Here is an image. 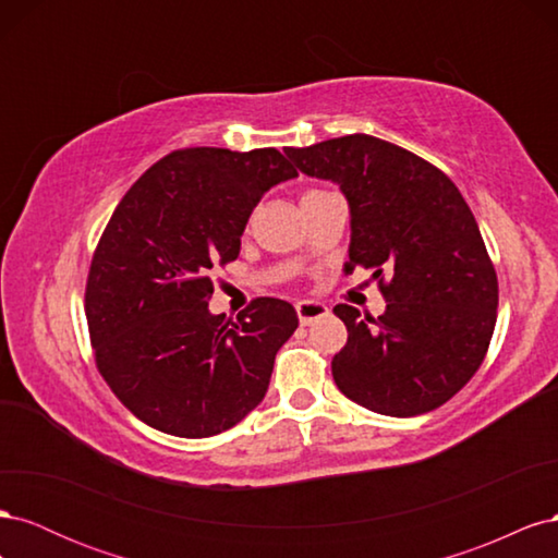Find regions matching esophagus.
<instances>
[{
    "instance_id": "obj_1",
    "label": "esophagus",
    "mask_w": 558,
    "mask_h": 558,
    "mask_svg": "<svg viewBox=\"0 0 558 558\" xmlns=\"http://www.w3.org/2000/svg\"><path fill=\"white\" fill-rule=\"evenodd\" d=\"M295 312H298L300 324L302 326H310V324H314L316 318H324L328 314V307L324 305V302H310V300H305V302H298Z\"/></svg>"
}]
</instances>
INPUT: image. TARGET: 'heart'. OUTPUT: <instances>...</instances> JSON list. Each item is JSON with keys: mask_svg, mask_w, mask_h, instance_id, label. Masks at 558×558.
Returning <instances> with one entry per match:
<instances>
[{"mask_svg": "<svg viewBox=\"0 0 558 558\" xmlns=\"http://www.w3.org/2000/svg\"><path fill=\"white\" fill-rule=\"evenodd\" d=\"M312 193H314V191H312Z\"/></svg>", "mask_w": 558, "mask_h": 558, "instance_id": "obj_1", "label": "heart"}]
</instances>
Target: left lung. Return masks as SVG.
I'll return each instance as SVG.
<instances>
[{"label":"left lung","mask_w":558,"mask_h":558,"mask_svg":"<svg viewBox=\"0 0 558 558\" xmlns=\"http://www.w3.org/2000/svg\"><path fill=\"white\" fill-rule=\"evenodd\" d=\"M286 156L340 185L351 211L344 269H373L386 300L377 318L332 310L349 330L332 359L337 388L386 416L440 408L480 369L498 310V277L468 202L435 165L369 134Z\"/></svg>","instance_id":"left-lung-1"}]
</instances>
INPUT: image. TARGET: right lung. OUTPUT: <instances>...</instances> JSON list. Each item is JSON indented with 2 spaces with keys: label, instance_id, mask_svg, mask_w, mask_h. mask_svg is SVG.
<instances>
[{
  "label": "right lung",
  "instance_id": "add662e5",
  "mask_svg": "<svg viewBox=\"0 0 558 558\" xmlns=\"http://www.w3.org/2000/svg\"><path fill=\"white\" fill-rule=\"evenodd\" d=\"M298 170L277 148H179L125 193L86 283L95 363L150 428L209 437L258 408L293 305L256 298L238 320L209 312V272L240 256L253 207Z\"/></svg>",
  "mask_w": 558,
  "mask_h": 558
}]
</instances>
